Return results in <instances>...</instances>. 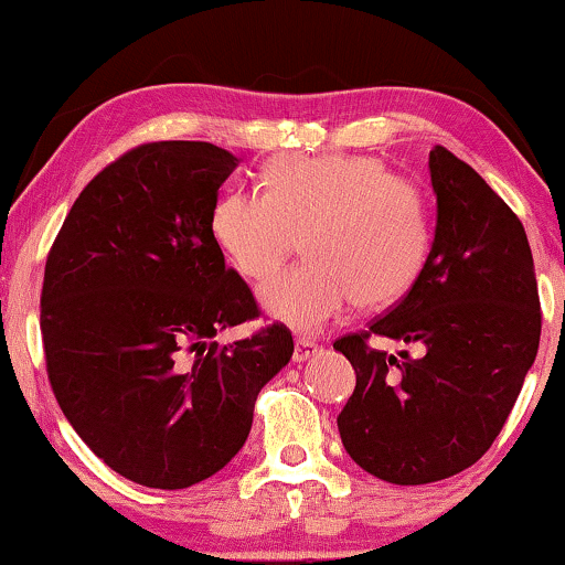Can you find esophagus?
<instances>
[{"mask_svg": "<svg viewBox=\"0 0 565 565\" xmlns=\"http://www.w3.org/2000/svg\"><path fill=\"white\" fill-rule=\"evenodd\" d=\"M316 352H319V344H316L313 339L298 337V339H296V352H292V360H296V362H306L308 358H313Z\"/></svg>", "mask_w": 565, "mask_h": 565, "instance_id": "obj_1", "label": "esophagus"}]
</instances>
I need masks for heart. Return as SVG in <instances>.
Segmentation results:
<instances>
[{"label": "heart", "mask_w": 565, "mask_h": 565, "mask_svg": "<svg viewBox=\"0 0 565 565\" xmlns=\"http://www.w3.org/2000/svg\"><path fill=\"white\" fill-rule=\"evenodd\" d=\"M265 190H226L211 228L226 257L265 280L303 236V265L259 288L273 319L316 331L347 306H388L412 288L429 252V211L422 190L375 157L269 159Z\"/></svg>", "instance_id": "obj_1"}]
</instances>
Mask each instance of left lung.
<instances>
[{
	"mask_svg": "<svg viewBox=\"0 0 565 565\" xmlns=\"http://www.w3.org/2000/svg\"><path fill=\"white\" fill-rule=\"evenodd\" d=\"M437 226L404 300L365 334L337 339L358 385L337 416L344 450L398 486L473 466L504 427L540 344V298L527 234L481 174L443 146L429 151ZM377 333L422 343L396 361Z\"/></svg>",
	"mask_w": 565,
	"mask_h": 565,
	"instance_id": "left-lung-1",
	"label": "left lung"
}]
</instances>
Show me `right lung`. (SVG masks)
<instances>
[{
    "label": "right lung",
    "mask_w": 565,
    "mask_h": 565,
    "mask_svg": "<svg viewBox=\"0 0 565 565\" xmlns=\"http://www.w3.org/2000/svg\"><path fill=\"white\" fill-rule=\"evenodd\" d=\"M236 167L205 141L138 146L82 190L45 262L41 331L61 412L99 460L149 489L218 473L292 358L282 323L213 342L259 316L211 228Z\"/></svg>",
    "instance_id": "obj_1"
}]
</instances>
